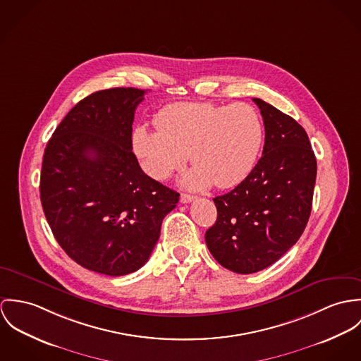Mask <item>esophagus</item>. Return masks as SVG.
<instances>
[{
  "label": "esophagus",
  "mask_w": 361,
  "mask_h": 361,
  "mask_svg": "<svg viewBox=\"0 0 361 361\" xmlns=\"http://www.w3.org/2000/svg\"><path fill=\"white\" fill-rule=\"evenodd\" d=\"M194 200H195V197L190 195V194H181V197H180L181 203H190V202H192Z\"/></svg>",
  "instance_id": "obj_1"
}]
</instances>
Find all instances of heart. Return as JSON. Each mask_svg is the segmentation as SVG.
Listing matches in <instances>:
<instances>
[{"label": "heart", "instance_id": "obj_1", "mask_svg": "<svg viewBox=\"0 0 361 361\" xmlns=\"http://www.w3.org/2000/svg\"><path fill=\"white\" fill-rule=\"evenodd\" d=\"M157 130L137 127L133 144L145 171L166 180L188 157L195 167L183 183L192 188H230L252 171L264 141V124L249 104L180 102L163 108Z\"/></svg>", "mask_w": 361, "mask_h": 361}]
</instances>
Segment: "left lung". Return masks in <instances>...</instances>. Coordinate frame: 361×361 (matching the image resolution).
I'll return each mask as SVG.
<instances>
[{"instance_id": "left-lung-1", "label": "left lung", "mask_w": 361, "mask_h": 361, "mask_svg": "<svg viewBox=\"0 0 361 361\" xmlns=\"http://www.w3.org/2000/svg\"><path fill=\"white\" fill-rule=\"evenodd\" d=\"M263 116V155L233 191L216 197L206 231L213 257L238 274L276 263L300 238L312 212L317 161L307 133L290 116L253 98Z\"/></svg>"}]
</instances>
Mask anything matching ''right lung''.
Returning <instances> with one entry per match:
<instances>
[{
    "label": "right lung",
    "instance_id": "obj_1",
    "mask_svg": "<svg viewBox=\"0 0 361 361\" xmlns=\"http://www.w3.org/2000/svg\"><path fill=\"white\" fill-rule=\"evenodd\" d=\"M147 91L116 87L81 99L42 157L40 198L51 231L81 267L121 277L141 269L180 194L148 177L133 154Z\"/></svg>",
    "mask_w": 361,
    "mask_h": 361
}]
</instances>
